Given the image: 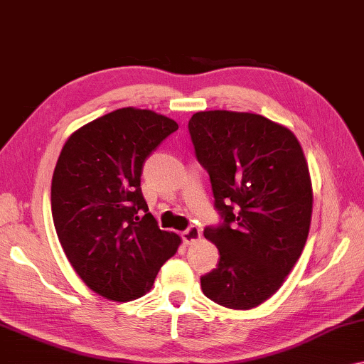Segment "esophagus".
<instances>
[{"label": "esophagus", "mask_w": 364, "mask_h": 364, "mask_svg": "<svg viewBox=\"0 0 364 364\" xmlns=\"http://www.w3.org/2000/svg\"><path fill=\"white\" fill-rule=\"evenodd\" d=\"M182 239H183V242H186L187 245L195 244V242H197V240L201 239L200 229L197 226H190L188 229H186V231L182 232Z\"/></svg>", "instance_id": "obj_1"}]
</instances>
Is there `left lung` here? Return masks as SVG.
I'll return each instance as SVG.
<instances>
[{
  "mask_svg": "<svg viewBox=\"0 0 364 364\" xmlns=\"http://www.w3.org/2000/svg\"><path fill=\"white\" fill-rule=\"evenodd\" d=\"M188 132L225 220L205 228L220 264L200 278L201 289L220 306L252 309L278 291L309 234L303 148L289 128L249 112H197Z\"/></svg>",
  "mask_w": 364,
  "mask_h": 364,
  "instance_id": "8db88e82",
  "label": "left lung"
}]
</instances>
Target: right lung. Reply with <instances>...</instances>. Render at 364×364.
<instances>
[{
  "label": "right lung",
  "mask_w": 364,
  "mask_h": 364,
  "mask_svg": "<svg viewBox=\"0 0 364 364\" xmlns=\"http://www.w3.org/2000/svg\"><path fill=\"white\" fill-rule=\"evenodd\" d=\"M177 122L125 107L66 139L52 178V216L71 267L89 289L127 303L153 287L182 239L159 229L141 193L143 163Z\"/></svg>",
  "instance_id": "1"
}]
</instances>
